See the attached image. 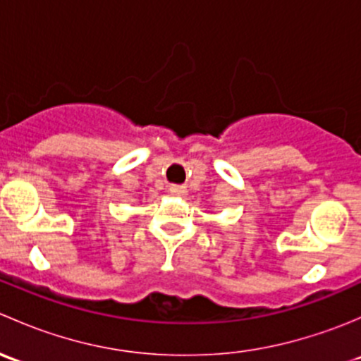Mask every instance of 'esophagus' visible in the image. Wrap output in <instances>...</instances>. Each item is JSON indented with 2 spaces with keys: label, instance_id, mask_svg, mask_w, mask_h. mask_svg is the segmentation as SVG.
I'll return each instance as SVG.
<instances>
[{
  "label": "esophagus",
  "instance_id": "obj_1",
  "mask_svg": "<svg viewBox=\"0 0 361 361\" xmlns=\"http://www.w3.org/2000/svg\"><path fill=\"white\" fill-rule=\"evenodd\" d=\"M169 192H171V195L183 197V195H187V187H185V185H171Z\"/></svg>",
  "mask_w": 361,
  "mask_h": 361
}]
</instances>
